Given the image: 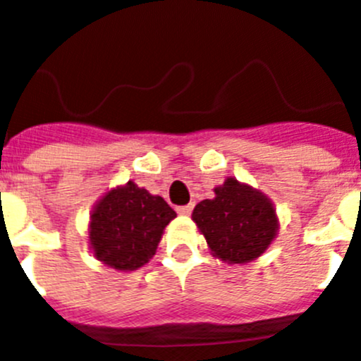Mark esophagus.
Masks as SVG:
<instances>
[{"mask_svg":"<svg viewBox=\"0 0 361 361\" xmlns=\"http://www.w3.org/2000/svg\"><path fill=\"white\" fill-rule=\"evenodd\" d=\"M192 210H194V204H183V207H178L177 212H178V214H183V216H188Z\"/></svg>","mask_w":361,"mask_h":361,"instance_id":"34e87169","label":"esophagus"}]
</instances>
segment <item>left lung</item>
<instances>
[{"label":"left lung","mask_w":361,"mask_h":361,"mask_svg":"<svg viewBox=\"0 0 361 361\" xmlns=\"http://www.w3.org/2000/svg\"><path fill=\"white\" fill-rule=\"evenodd\" d=\"M194 209L192 220L221 261L240 264L264 253L278 233L276 210L267 195L235 178L214 190Z\"/></svg>","instance_id":"8db88e82"}]
</instances>
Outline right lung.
<instances>
[{
  "label": "right lung",
  "instance_id": "1",
  "mask_svg": "<svg viewBox=\"0 0 361 361\" xmlns=\"http://www.w3.org/2000/svg\"><path fill=\"white\" fill-rule=\"evenodd\" d=\"M177 212L160 195L130 183L104 195L94 207L89 242L94 257L117 270H135L154 255Z\"/></svg>",
  "mask_w": 361,
  "mask_h": 361
}]
</instances>
